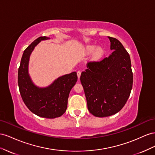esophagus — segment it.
<instances>
[{"instance_id": "34e87169", "label": "esophagus", "mask_w": 155, "mask_h": 155, "mask_svg": "<svg viewBox=\"0 0 155 155\" xmlns=\"http://www.w3.org/2000/svg\"><path fill=\"white\" fill-rule=\"evenodd\" d=\"M77 76H78V78H80V77H81V71H78L77 72Z\"/></svg>"}]
</instances>
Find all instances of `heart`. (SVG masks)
I'll return each mask as SVG.
<instances>
[{
  "label": "heart",
  "instance_id": "1",
  "mask_svg": "<svg viewBox=\"0 0 155 155\" xmlns=\"http://www.w3.org/2000/svg\"><path fill=\"white\" fill-rule=\"evenodd\" d=\"M94 45H88L86 47V50L87 52H91L94 51V48H95ZM104 53V50L103 47H97L95 48V50L94 51V53H93V56L95 58H99L100 57L102 56Z\"/></svg>",
  "mask_w": 155,
  "mask_h": 155
}]
</instances>
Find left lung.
<instances>
[{
  "instance_id": "left-lung-1",
  "label": "left lung",
  "mask_w": 155,
  "mask_h": 155,
  "mask_svg": "<svg viewBox=\"0 0 155 155\" xmlns=\"http://www.w3.org/2000/svg\"><path fill=\"white\" fill-rule=\"evenodd\" d=\"M110 49L108 57L99 61H89L81 75L89 112L104 117L117 113L129 99L133 74L129 53L117 39L108 37Z\"/></svg>"
}]
</instances>
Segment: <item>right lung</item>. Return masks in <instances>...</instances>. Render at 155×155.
I'll list each match as a JSON object with an SVG mask.
<instances>
[{"instance_id":"add662e5","label":"right lung","mask_w":155,"mask_h":155,"mask_svg":"<svg viewBox=\"0 0 155 155\" xmlns=\"http://www.w3.org/2000/svg\"><path fill=\"white\" fill-rule=\"evenodd\" d=\"M48 39L39 37L25 50L18 70V86L23 102L31 112L39 117L53 119L66 111L69 92L78 77L75 71L65 74L46 87H38L32 82L28 74L30 56L39 42Z\"/></svg>"}]
</instances>
